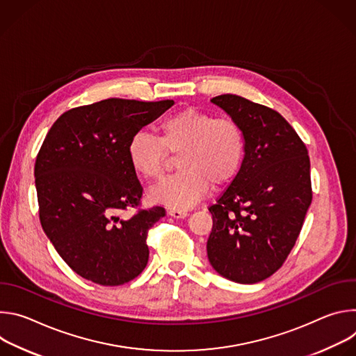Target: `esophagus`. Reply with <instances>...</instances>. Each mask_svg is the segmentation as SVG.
<instances>
[{
	"label": "esophagus",
	"mask_w": 356,
	"mask_h": 356,
	"mask_svg": "<svg viewBox=\"0 0 356 356\" xmlns=\"http://www.w3.org/2000/svg\"><path fill=\"white\" fill-rule=\"evenodd\" d=\"M168 213H169V216H172V217H175V218H184V217L188 216V211H186V210H175V209H170Z\"/></svg>",
	"instance_id": "34e87169"
}]
</instances>
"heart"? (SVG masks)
I'll list each match as a JSON object with an SVG mask.
<instances>
[{"label":"heart","instance_id":"heart-1","mask_svg":"<svg viewBox=\"0 0 356 356\" xmlns=\"http://www.w3.org/2000/svg\"><path fill=\"white\" fill-rule=\"evenodd\" d=\"M169 152L180 155L181 172L152 190V198L170 209L187 210L209 193L210 183L221 187L239 175L246 138L235 120L186 107L162 121L161 138L139 132L128 143L132 169L147 180L163 176Z\"/></svg>","mask_w":356,"mask_h":356}]
</instances>
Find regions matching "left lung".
I'll list each match as a JSON object with an SVG mask.
<instances>
[{"mask_svg": "<svg viewBox=\"0 0 356 356\" xmlns=\"http://www.w3.org/2000/svg\"><path fill=\"white\" fill-rule=\"evenodd\" d=\"M211 101L243 128L246 155L209 207V261L232 282L258 283L283 266L312 204L309 150L277 111L234 94Z\"/></svg>", "mask_w": 356, "mask_h": 356, "instance_id": "obj_1", "label": "left lung"}]
</instances>
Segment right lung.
<instances>
[{
	"label": "right lung",
	"mask_w": 356,
	"mask_h": 356,
	"mask_svg": "<svg viewBox=\"0 0 356 356\" xmlns=\"http://www.w3.org/2000/svg\"><path fill=\"white\" fill-rule=\"evenodd\" d=\"M173 99L108 98L72 108L49 129L35 162L39 220L62 259L79 276L121 286L142 273L146 238L166 211L143 209V187L128 143ZM134 214L124 218L127 211Z\"/></svg>",
	"instance_id": "obj_1"
}]
</instances>
